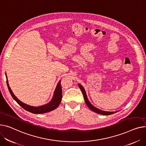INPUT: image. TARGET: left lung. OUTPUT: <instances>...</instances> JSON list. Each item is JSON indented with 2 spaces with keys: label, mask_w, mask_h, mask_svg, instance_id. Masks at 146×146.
Listing matches in <instances>:
<instances>
[{
  "label": "left lung",
  "mask_w": 146,
  "mask_h": 146,
  "mask_svg": "<svg viewBox=\"0 0 146 146\" xmlns=\"http://www.w3.org/2000/svg\"><path fill=\"white\" fill-rule=\"evenodd\" d=\"M79 87H80V90H81L82 92V93H83V96H84V100H85V102H86L87 106H88L89 108L92 111H94V112H96V113H98V114H103V115H110V114H114V113L117 112V111H112V112H111V111H103V110H100V109H98V108H95L94 106H93L89 102L88 99H87V95H86L85 90L84 89L83 87L81 84H79Z\"/></svg>",
  "instance_id": "8db88e82"
}]
</instances>
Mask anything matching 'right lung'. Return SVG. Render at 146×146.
<instances>
[{"label": "right lung", "mask_w": 146, "mask_h": 146, "mask_svg": "<svg viewBox=\"0 0 146 146\" xmlns=\"http://www.w3.org/2000/svg\"><path fill=\"white\" fill-rule=\"evenodd\" d=\"M6 77L7 78L6 74ZM60 82H61V80L59 81V83H58L56 88V90L54 93L53 99L49 103H48V104H45V105H43V106H38V107H33V106H29L27 104H26L23 103V102H21L19 100H18L17 98L13 93L11 88H10V87L8 84L7 79L6 80V83H7V85L8 87L9 91L10 93H11V96H12L13 99L25 110H26L29 112H31L32 113H35V114L45 113H47L48 111H52L57 108L58 106H59V104L60 103L62 98V86H61Z\"/></svg>", "instance_id": "1"}]
</instances>
